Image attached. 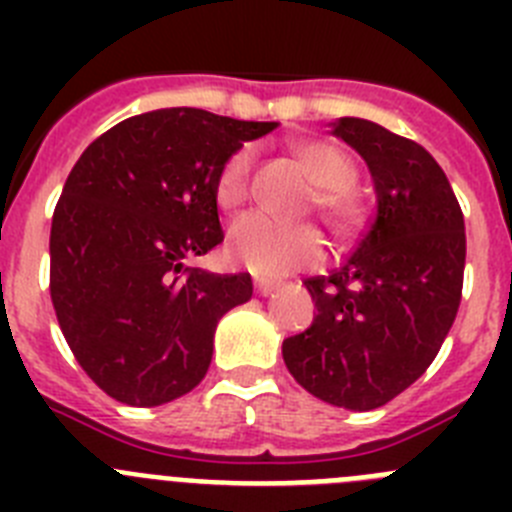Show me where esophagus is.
<instances>
[{"mask_svg": "<svg viewBox=\"0 0 512 512\" xmlns=\"http://www.w3.org/2000/svg\"><path fill=\"white\" fill-rule=\"evenodd\" d=\"M277 287H279L277 282H269V279H256V292H259L261 297L271 295V292H274Z\"/></svg>", "mask_w": 512, "mask_h": 512, "instance_id": "obj_1", "label": "esophagus"}]
</instances>
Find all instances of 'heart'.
<instances>
[{
	"label": "heart",
	"instance_id": "b5f03b06",
	"mask_svg": "<svg viewBox=\"0 0 512 512\" xmlns=\"http://www.w3.org/2000/svg\"><path fill=\"white\" fill-rule=\"evenodd\" d=\"M297 158L312 176V202L333 228L343 230L354 223L359 210L351 194L356 169L351 158L325 140H302L295 146ZM256 151L251 146L235 148L223 161L215 179V200L223 210H235L246 200ZM228 256L259 277H282L323 261V238L310 223H284L264 212H246L230 225Z\"/></svg>",
	"mask_w": 512,
	"mask_h": 512
}]
</instances>
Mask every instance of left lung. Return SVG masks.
<instances>
[{
  "mask_svg": "<svg viewBox=\"0 0 512 512\" xmlns=\"http://www.w3.org/2000/svg\"><path fill=\"white\" fill-rule=\"evenodd\" d=\"M330 128L369 166L377 212L343 266L305 282L318 315L282 356L310 395L361 413L408 390L436 359L459 310L467 235L423 146L361 117Z\"/></svg>",
  "mask_w": 512,
  "mask_h": 512,
  "instance_id": "obj_1",
  "label": "left lung"
}]
</instances>
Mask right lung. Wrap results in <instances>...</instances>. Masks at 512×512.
<instances>
[{
    "mask_svg": "<svg viewBox=\"0 0 512 512\" xmlns=\"http://www.w3.org/2000/svg\"><path fill=\"white\" fill-rule=\"evenodd\" d=\"M277 122L169 107L117 122L81 153L51 225V300L81 369L117 402L192 392L217 320L251 300L248 274L184 269L223 243L215 179Z\"/></svg>",
    "mask_w": 512,
    "mask_h": 512,
    "instance_id": "add662e5",
    "label": "right lung"
}]
</instances>
